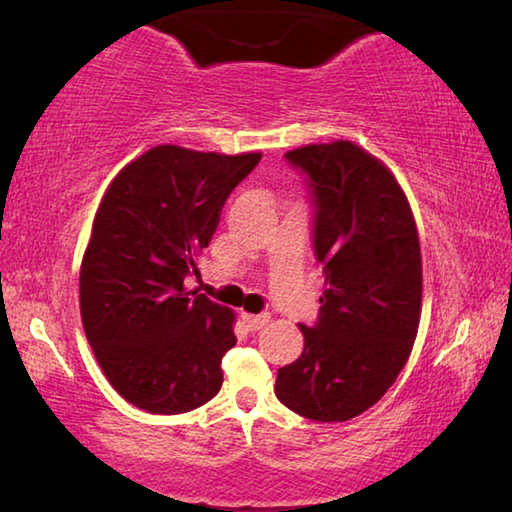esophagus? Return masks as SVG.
<instances>
[{"label":"esophagus","instance_id":"34e87169","mask_svg":"<svg viewBox=\"0 0 512 512\" xmlns=\"http://www.w3.org/2000/svg\"><path fill=\"white\" fill-rule=\"evenodd\" d=\"M268 320H271V316H268V314H257V316L244 314V323H246L250 332H259V329H264L268 325Z\"/></svg>","mask_w":512,"mask_h":512}]
</instances>
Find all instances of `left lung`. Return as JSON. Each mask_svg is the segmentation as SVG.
Returning <instances> with one entry per match:
<instances>
[{
    "label": "left lung",
    "mask_w": 512,
    "mask_h": 512,
    "mask_svg": "<svg viewBox=\"0 0 512 512\" xmlns=\"http://www.w3.org/2000/svg\"><path fill=\"white\" fill-rule=\"evenodd\" d=\"M305 176L314 255L325 291L305 350L277 370L275 395L316 422L368 411L395 384L418 334L422 257L409 201L393 173L352 142L284 153Z\"/></svg>",
    "instance_id": "obj_1"
}]
</instances>
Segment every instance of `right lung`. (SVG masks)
<instances>
[{"label":"right lung","instance_id":"right-lung-1","mask_svg":"<svg viewBox=\"0 0 512 512\" xmlns=\"http://www.w3.org/2000/svg\"><path fill=\"white\" fill-rule=\"evenodd\" d=\"M259 160L155 146L103 196L81 264V318L103 375L137 409L176 415L221 391L235 314L187 291L185 277Z\"/></svg>","mask_w":512,"mask_h":512}]
</instances>
